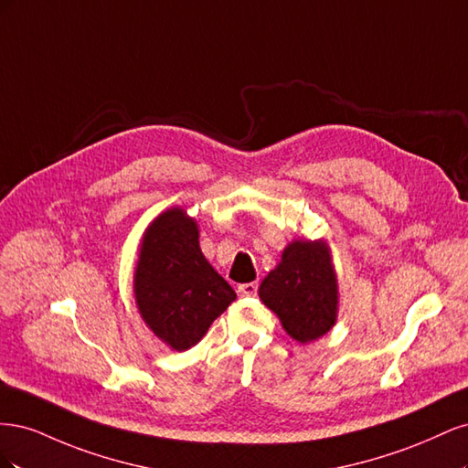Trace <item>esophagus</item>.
Segmentation results:
<instances>
[{
	"instance_id": "obj_1",
	"label": "esophagus",
	"mask_w": 468,
	"mask_h": 468,
	"mask_svg": "<svg viewBox=\"0 0 468 468\" xmlns=\"http://www.w3.org/2000/svg\"><path fill=\"white\" fill-rule=\"evenodd\" d=\"M258 289H260L258 282H244V285L238 287V294L239 296H256Z\"/></svg>"
}]
</instances>
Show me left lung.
Instances as JSON below:
<instances>
[{
  "label": "left lung",
  "mask_w": 468,
  "mask_h": 468,
  "mask_svg": "<svg viewBox=\"0 0 468 468\" xmlns=\"http://www.w3.org/2000/svg\"><path fill=\"white\" fill-rule=\"evenodd\" d=\"M260 299L296 342L308 344L330 332L337 316V282L325 246L292 242L263 279Z\"/></svg>",
  "instance_id": "left-lung-1"
}]
</instances>
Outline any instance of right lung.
Segmentation results:
<instances>
[{
  "instance_id": "1",
  "label": "right lung",
  "mask_w": 468,
  "mask_h": 468,
  "mask_svg": "<svg viewBox=\"0 0 468 468\" xmlns=\"http://www.w3.org/2000/svg\"><path fill=\"white\" fill-rule=\"evenodd\" d=\"M134 294L140 314L162 342L186 351L236 299L199 248V230L181 208L155 218L136 263Z\"/></svg>"
}]
</instances>
